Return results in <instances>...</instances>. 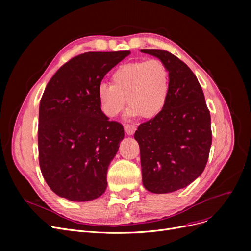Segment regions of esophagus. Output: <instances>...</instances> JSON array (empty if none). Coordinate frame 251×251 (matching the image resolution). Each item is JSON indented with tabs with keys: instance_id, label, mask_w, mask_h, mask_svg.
<instances>
[{
	"instance_id": "34e87169",
	"label": "esophagus",
	"mask_w": 251,
	"mask_h": 251,
	"mask_svg": "<svg viewBox=\"0 0 251 251\" xmlns=\"http://www.w3.org/2000/svg\"><path fill=\"white\" fill-rule=\"evenodd\" d=\"M124 130L128 135H133L134 132L136 131V126L131 125V124H125L124 125Z\"/></svg>"
}]
</instances>
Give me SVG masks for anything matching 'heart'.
<instances>
[{
    "label": "heart",
    "instance_id": "b5f03b06",
    "mask_svg": "<svg viewBox=\"0 0 251 251\" xmlns=\"http://www.w3.org/2000/svg\"><path fill=\"white\" fill-rule=\"evenodd\" d=\"M170 74L167 66L157 59L123 64L112 73L111 84L101 83L98 100L101 112L109 118L117 117L130 103L129 117L153 118L168 102Z\"/></svg>",
    "mask_w": 251,
    "mask_h": 251
}]
</instances>
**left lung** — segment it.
Masks as SVG:
<instances>
[{
    "instance_id": "8db88e82",
    "label": "left lung",
    "mask_w": 251,
    "mask_h": 251,
    "mask_svg": "<svg viewBox=\"0 0 251 251\" xmlns=\"http://www.w3.org/2000/svg\"><path fill=\"white\" fill-rule=\"evenodd\" d=\"M161 60L169 70L170 95L164 110L139 125L142 183L152 193H170L200 177L212 146L210 115L203 91L188 66L171 52L140 50Z\"/></svg>"
}]
</instances>
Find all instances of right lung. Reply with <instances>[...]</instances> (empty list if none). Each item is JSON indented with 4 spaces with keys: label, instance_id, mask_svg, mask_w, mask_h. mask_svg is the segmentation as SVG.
Listing matches in <instances>:
<instances>
[{
    "label": "right lung",
    "instance_id": "obj_1",
    "mask_svg": "<svg viewBox=\"0 0 251 251\" xmlns=\"http://www.w3.org/2000/svg\"><path fill=\"white\" fill-rule=\"evenodd\" d=\"M129 50L88 51L50 78L39 103L38 157L52 192L71 201H89L107 188V172L124 129L109 121L98 100L104 75Z\"/></svg>",
    "mask_w": 251,
    "mask_h": 251
}]
</instances>
